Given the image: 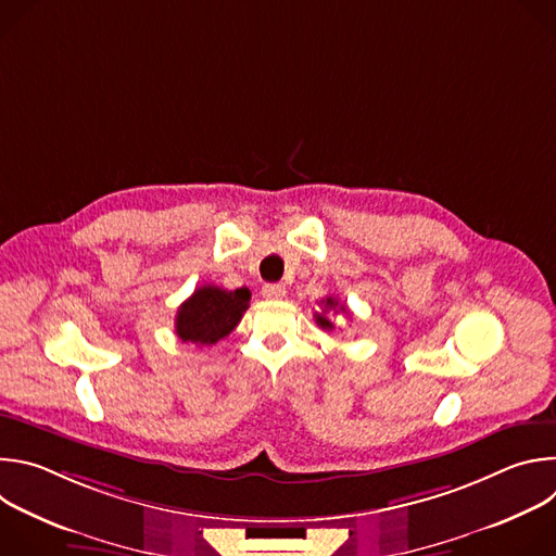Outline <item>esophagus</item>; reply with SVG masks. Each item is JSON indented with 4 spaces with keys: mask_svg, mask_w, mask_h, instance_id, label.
<instances>
[{
    "mask_svg": "<svg viewBox=\"0 0 556 556\" xmlns=\"http://www.w3.org/2000/svg\"><path fill=\"white\" fill-rule=\"evenodd\" d=\"M262 294L266 299H283L286 296V286H281V283H266L262 288Z\"/></svg>",
    "mask_w": 556,
    "mask_h": 556,
    "instance_id": "1",
    "label": "esophagus"
}]
</instances>
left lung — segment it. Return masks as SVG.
I'll list each match as a JSON object with an SVG mask.
<instances>
[{"instance_id": "1", "label": "left lung", "mask_w": 556, "mask_h": 556, "mask_svg": "<svg viewBox=\"0 0 556 556\" xmlns=\"http://www.w3.org/2000/svg\"><path fill=\"white\" fill-rule=\"evenodd\" d=\"M324 312L321 314H314L316 316V324H319V328L321 330H334V324L330 321V316H328V312L332 309V312H345V305H339V299L337 296H326L324 301Z\"/></svg>"}]
</instances>
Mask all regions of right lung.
Wrapping results in <instances>:
<instances>
[{
	"label": "right lung",
	"instance_id": "1",
	"mask_svg": "<svg viewBox=\"0 0 556 556\" xmlns=\"http://www.w3.org/2000/svg\"><path fill=\"white\" fill-rule=\"evenodd\" d=\"M249 288L224 290L217 286L198 288L176 314V334L187 343L213 345L228 337L249 309Z\"/></svg>",
	"mask_w": 556,
	"mask_h": 556
}]
</instances>
